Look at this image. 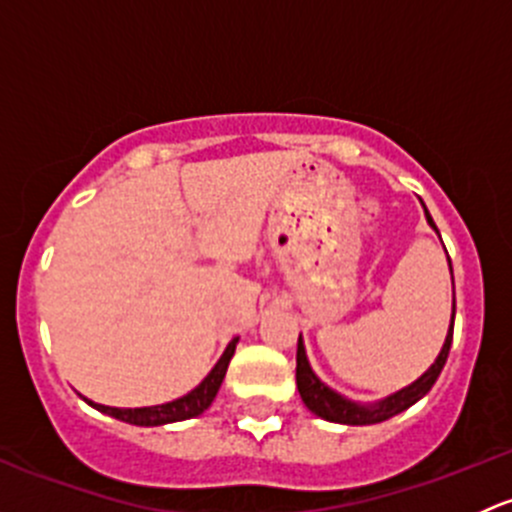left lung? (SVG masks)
Here are the masks:
<instances>
[{
	"label": "left lung",
	"mask_w": 512,
	"mask_h": 512,
	"mask_svg": "<svg viewBox=\"0 0 512 512\" xmlns=\"http://www.w3.org/2000/svg\"><path fill=\"white\" fill-rule=\"evenodd\" d=\"M426 210V205H423ZM426 220L433 230L438 232L436 223H433L431 213L426 210ZM448 265H451V257H448ZM453 272V270H451ZM453 317H456V292H453ZM451 342H453V319H451V329L446 334V342H443L441 354L436 356L431 366H428L426 374H421L414 384H409L406 389L396 391V394L386 396V399L376 401V404H356V401L344 399L342 394H337L334 389H329L322 379L312 371L307 361V352H304L302 344V334H299L297 342V389L299 396H302L304 406H307L312 414H317L324 421H334V423H347V426H369V423H381L386 418L401 414L409 406H414L418 399L431 391V386L436 384L438 374L443 371V364H446L448 352H451Z\"/></svg>",
	"instance_id": "left-lung-1"
}]
</instances>
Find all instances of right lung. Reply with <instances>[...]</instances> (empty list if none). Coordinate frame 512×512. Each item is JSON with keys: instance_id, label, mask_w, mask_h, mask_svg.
<instances>
[{"instance_id": "1", "label": "right lung", "mask_w": 512, "mask_h": 512, "mask_svg": "<svg viewBox=\"0 0 512 512\" xmlns=\"http://www.w3.org/2000/svg\"><path fill=\"white\" fill-rule=\"evenodd\" d=\"M235 344L237 339H232L227 344L225 354L220 356L218 364L213 366L208 376L195 386L190 394L180 396V399L168 401V404H160V406H143V409H116V406H103V404H94V401L84 399L86 404H91L94 409L101 411V414H108L118 421H126L133 423V426H163V423H175V421H185V418H195L203 414L210 404L215 401L218 396L220 384L225 379V371L227 364H230L232 354H235Z\"/></svg>"}]
</instances>
